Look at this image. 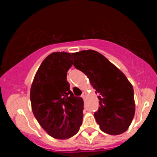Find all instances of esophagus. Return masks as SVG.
Instances as JSON below:
<instances>
[{
  "label": "esophagus",
  "instance_id": "obj_1",
  "mask_svg": "<svg viewBox=\"0 0 157 157\" xmlns=\"http://www.w3.org/2000/svg\"><path fill=\"white\" fill-rule=\"evenodd\" d=\"M86 96H87V94H86V92H83V93H82V95H81V97L83 98V99H86Z\"/></svg>",
  "mask_w": 157,
  "mask_h": 157
}]
</instances>
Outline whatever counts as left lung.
I'll use <instances>...</instances> for the list:
<instances>
[{
	"mask_svg": "<svg viewBox=\"0 0 157 157\" xmlns=\"http://www.w3.org/2000/svg\"><path fill=\"white\" fill-rule=\"evenodd\" d=\"M74 66L84 73L99 93L94 117L103 132L118 135L129 128L135 112L134 89L126 76L94 50L72 53Z\"/></svg>",
	"mask_w": 157,
	"mask_h": 157,
	"instance_id": "obj_1",
	"label": "left lung"
}]
</instances>
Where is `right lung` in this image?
<instances>
[{"label": "right lung", "instance_id": "1", "mask_svg": "<svg viewBox=\"0 0 157 157\" xmlns=\"http://www.w3.org/2000/svg\"><path fill=\"white\" fill-rule=\"evenodd\" d=\"M73 64L67 52H53L42 61L30 90L33 115L45 131L56 139L78 132L83 120V100L70 90L67 73Z\"/></svg>", "mask_w": 157, "mask_h": 157}]
</instances>
